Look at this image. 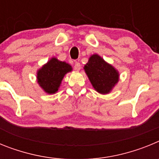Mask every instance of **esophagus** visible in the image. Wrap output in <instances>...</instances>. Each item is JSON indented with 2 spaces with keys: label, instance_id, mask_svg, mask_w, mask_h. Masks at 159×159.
Wrapping results in <instances>:
<instances>
[{
  "label": "esophagus",
  "instance_id": "1",
  "mask_svg": "<svg viewBox=\"0 0 159 159\" xmlns=\"http://www.w3.org/2000/svg\"><path fill=\"white\" fill-rule=\"evenodd\" d=\"M80 68H81L80 64L79 62H75V65H74V69H75V71H80Z\"/></svg>",
  "mask_w": 159,
  "mask_h": 159
}]
</instances>
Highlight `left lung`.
Returning a JSON list of instances; mask_svg holds the SVG:
<instances>
[{"instance_id": "1", "label": "left lung", "mask_w": 159, "mask_h": 159, "mask_svg": "<svg viewBox=\"0 0 159 159\" xmlns=\"http://www.w3.org/2000/svg\"><path fill=\"white\" fill-rule=\"evenodd\" d=\"M84 68L93 88L99 93H109L119 81V71L99 55H92Z\"/></svg>"}]
</instances>
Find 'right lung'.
I'll return each mask as SVG.
<instances>
[{
	"instance_id": "1",
	"label": "right lung",
	"mask_w": 159,
	"mask_h": 159,
	"mask_svg": "<svg viewBox=\"0 0 159 159\" xmlns=\"http://www.w3.org/2000/svg\"><path fill=\"white\" fill-rule=\"evenodd\" d=\"M72 70L70 64L52 58L37 71V82L48 94H54L58 91L63 78Z\"/></svg>"
}]
</instances>
